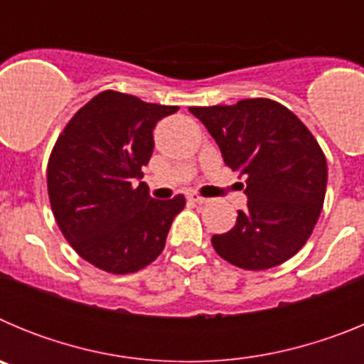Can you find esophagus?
<instances>
[{"mask_svg":"<svg viewBox=\"0 0 364 364\" xmlns=\"http://www.w3.org/2000/svg\"><path fill=\"white\" fill-rule=\"evenodd\" d=\"M188 200L195 202V204H204V202H208V198L200 197V195H197V193H189Z\"/></svg>","mask_w":364,"mask_h":364,"instance_id":"esophagus-1","label":"esophagus"}]
</instances>
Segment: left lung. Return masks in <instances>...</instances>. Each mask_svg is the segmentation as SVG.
I'll use <instances>...</instances> for the list:
<instances>
[{
    "mask_svg": "<svg viewBox=\"0 0 364 364\" xmlns=\"http://www.w3.org/2000/svg\"><path fill=\"white\" fill-rule=\"evenodd\" d=\"M220 147L222 159L246 176L247 208L215 252L242 269H268L295 255L323 210L328 167L314 134L288 107L268 98L235 105L189 107Z\"/></svg>",
    "mask_w": 364,
    "mask_h": 364,
    "instance_id": "8db88e82",
    "label": "left lung"
}]
</instances>
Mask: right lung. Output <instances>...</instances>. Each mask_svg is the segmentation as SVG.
<instances>
[{"mask_svg": "<svg viewBox=\"0 0 364 364\" xmlns=\"http://www.w3.org/2000/svg\"><path fill=\"white\" fill-rule=\"evenodd\" d=\"M176 111L104 91L58 136L47 166L50 208L67 242L96 268L134 273L162 253L184 195L154 200L146 182H133L153 154L156 122Z\"/></svg>", "mask_w": 364, "mask_h": 364, "instance_id": "add662e5", "label": "right lung"}]
</instances>
